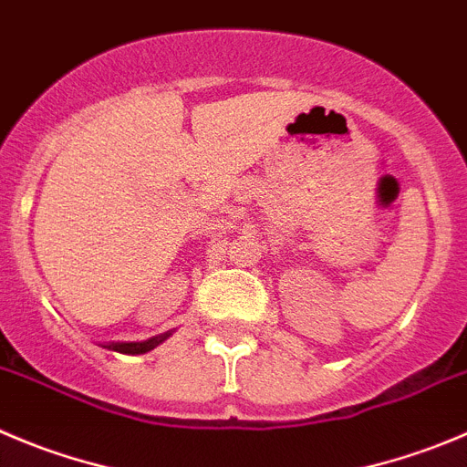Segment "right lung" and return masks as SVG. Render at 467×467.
Masks as SVG:
<instances>
[{
  "instance_id": "obj_1",
  "label": "right lung",
  "mask_w": 467,
  "mask_h": 467,
  "mask_svg": "<svg viewBox=\"0 0 467 467\" xmlns=\"http://www.w3.org/2000/svg\"><path fill=\"white\" fill-rule=\"evenodd\" d=\"M171 335H174V330L162 332V335H155L146 341H109V344H100V346L108 350H117V353H123V355H141V353H149V350H153L155 346H160L162 341H167Z\"/></svg>"
}]
</instances>
